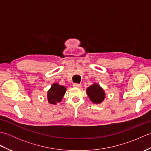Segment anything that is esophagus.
I'll return each instance as SVG.
<instances>
[{"label": "esophagus", "mask_w": 151, "mask_h": 151, "mask_svg": "<svg viewBox=\"0 0 151 151\" xmlns=\"http://www.w3.org/2000/svg\"><path fill=\"white\" fill-rule=\"evenodd\" d=\"M73 86H74V87H75V88H78L81 87V84H77V83H74V84H73Z\"/></svg>", "instance_id": "esophagus-1"}]
</instances>
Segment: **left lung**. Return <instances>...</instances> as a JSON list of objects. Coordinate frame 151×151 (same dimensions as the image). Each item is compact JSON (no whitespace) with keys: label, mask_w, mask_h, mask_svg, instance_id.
Wrapping results in <instances>:
<instances>
[{"label":"left lung","mask_w":151,"mask_h":151,"mask_svg":"<svg viewBox=\"0 0 151 151\" xmlns=\"http://www.w3.org/2000/svg\"><path fill=\"white\" fill-rule=\"evenodd\" d=\"M86 91L90 100L95 104L101 103L105 97V93L103 89L97 84L90 86Z\"/></svg>","instance_id":"obj_1"}]
</instances>
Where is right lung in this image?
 <instances>
[{"label": "right lung", "mask_w": 151, "mask_h": 151, "mask_svg": "<svg viewBox=\"0 0 151 151\" xmlns=\"http://www.w3.org/2000/svg\"><path fill=\"white\" fill-rule=\"evenodd\" d=\"M65 91L66 88L64 86L58 85L57 83L54 84L48 91V102L50 104H56V102H59L62 101Z\"/></svg>", "instance_id": "right-lung-1"}]
</instances>
